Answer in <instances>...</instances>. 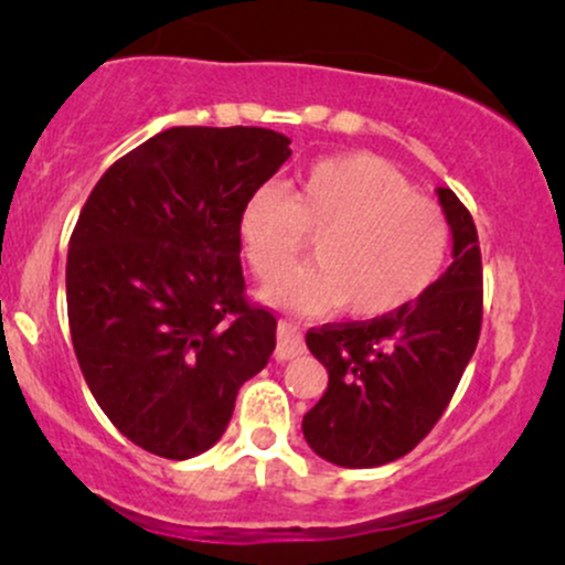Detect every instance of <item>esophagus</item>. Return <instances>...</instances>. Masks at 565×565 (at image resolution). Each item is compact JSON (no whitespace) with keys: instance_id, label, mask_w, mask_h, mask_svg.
<instances>
[{"instance_id":"esophagus-1","label":"esophagus","mask_w":565,"mask_h":565,"mask_svg":"<svg viewBox=\"0 0 565 565\" xmlns=\"http://www.w3.org/2000/svg\"><path fill=\"white\" fill-rule=\"evenodd\" d=\"M305 353V342H302V332L297 323L291 321H278L276 327V361H291L297 355Z\"/></svg>"}]
</instances>
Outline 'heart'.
<instances>
[{"instance_id":"obj_1","label":"heart","mask_w":565,"mask_h":565,"mask_svg":"<svg viewBox=\"0 0 565 565\" xmlns=\"http://www.w3.org/2000/svg\"><path fill=\"white\" fill-rule=\"evenodd\" d=\"M317 238V263L282 273ZM238 244L265 284L260 297L289 313L342 305L353 319H382L417 302L444 270L449 223L391 164L369 153L316 161L291 185H260L238 215Z\"/></svg>"}]
</instances>
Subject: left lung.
<instances>
[{"mask_svg":"<svg viewBox=\"0 0 565 565\" xmlns=\"http://www.w3.org/2000/svg\"><path fill=\"white\" fill-rule=\"evenodd\" d=\"M451 231L446 274L398 313L305 334L329 385L302 417V436L340 468H380L423 440L449 406L476 353L483 270L470 212L436 188Z\"/></svg>","mask_w":565,"mask_h":565,"instance_id":"1","label":"left lung"}]
</instances>
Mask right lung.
<instances>
[{"mask_svg": "<svg viewBox=\"0 0 565 565\" xmlns=\"http://www.w3.org/2000/svg\"><path fill=\"white\" fill-rule=\"evenodd\" d=\"M289 142L263 127H170L108 167L76 220V361L121 436L157 457L212 449L274 353L276 319L244 302L238 215Z\"/></svg>", "mask_w": 565, "mask_h": 565, "instance_id": "right-lung-1", "label": "right lung"}]
</instances>
